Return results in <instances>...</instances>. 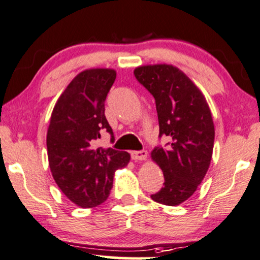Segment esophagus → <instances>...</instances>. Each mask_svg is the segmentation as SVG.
<instances>
[{
	"mask_svg": "<svg viewBox=\"0 0 260 260\" xmlns=\"http://www.w3.org/2000/svg\"><path fill=\"white\" fill-rule=\"evenodd\" d=\"M147 150H138V151H133L131 153V159L135 161H142L147 159Z\"/></svg>",
	"mask_w": 260,
	"mask_h": 260,
	"instance_id": "obj_1",
	"label": "esophagus"
}]
</instances>
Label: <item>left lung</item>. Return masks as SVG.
I'll use <instances>...</instances> for the list:
<instances>
[{
	"label": "left lung",
	"instance_id": "8db88e82",
	"mask_svg": "<svg viewBox=\"0 0 260 260\" xmlns=\"http://www.w3.org/2000/svg\"><path fill=\"white\" fill-rule=\"evenodd\" d=\"M134 74L154 96L159 137L170 140L151 151V159L164 172L165 183L150 197L174 207L193 194L210 166L215 138L210 109L197 86L173 66L138 67Z\"/></svg>",
	"mask_w": 260,
	"mask_h": 260
}]
</instances>
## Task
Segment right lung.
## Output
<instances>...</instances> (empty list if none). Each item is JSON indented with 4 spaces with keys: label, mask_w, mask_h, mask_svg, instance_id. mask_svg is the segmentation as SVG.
I'll return each mask as SVG.
<instances>
[{
    "label": "right lung",
    "mask_w": 260,
    "mask_h": 260,
    "mask_svg": "<svg viewBox=\"0 0 260 260\" xmlns=\"http://www.w3.org/2000/svg\"><path fill=\"white\" fill-rule=\"evenodd\" d=\"M113 69L80 73L53 107L46 136L50 170L60 191L81 208L104 203L113 175L125 167L130 154L96 147L103 131H113L105 117V100L114 80Z\"/></svg>",
    "instance_id": "add662e5"
}]
</instances>
